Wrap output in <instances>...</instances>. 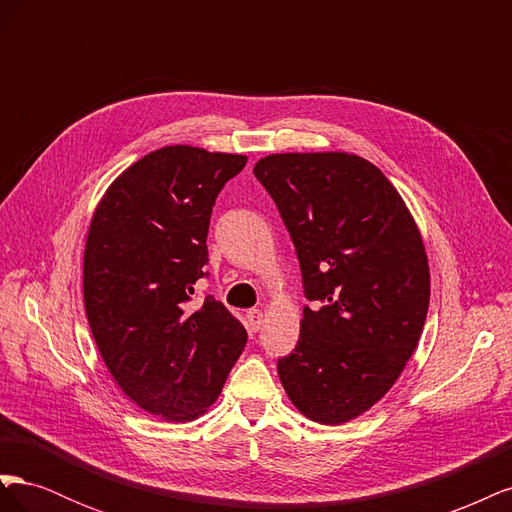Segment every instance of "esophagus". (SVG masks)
<instances>
[{
	"instance_id": "esophagus-1",
	"label": "esophagus",
	"mask_w": 512,
	"mask_h": 512,
	"mask_svg": "<svg viewBox=\"0 0 512 512\" xmlns=\"http://www.w3.org/2000/svg\"><path fill=\"white\" fill-rule=\"evenodd\" d=\"M262 322H265V314H262L260 309H250V312H247V324H250V329H252L254 333L260 331Z\"/></svg>"
}]
</instances>
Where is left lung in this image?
Wrapping results in <instances>:
<instances>
[{
  "label": "left lung",
  "instance_id": "left-lung-1",
  "mask_svg": "<svg viewBox=\"0 0 512 512\" xmlns=\"http://www.w3.org/2000/svg\"><path fill=\"white\" fill-rule=\"evenodd\" d=\"M254 175L282 215L314 301L277 374L301 414L348 423L391 389L423 333L421 232L391 181L359 156L275 153Z\"/></svg>",
  "mask_w": 512,
  "mask_h": 512
}]
</instances>
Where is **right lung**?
Listing matches in <instances>:
<instances>
[{
    "label": "right lung",
    "instance_id": "right-lung-1",
    "mask_svg": "<svg viewBox=\"0 0 512 512\" xmlns=\"http://www.w3.org/2000/svg\"><path fill=\"white\" fill-rule=\"evenodd\" d=\"M247 158L190 145L147 153L111 183L89 226L83 297L102 359L136 406L194 421L218 395L247 333L207 294L215 198Z\"/></svg>",
    "mask_w": 512,
    "mask_h": 512
}]
</instances>
